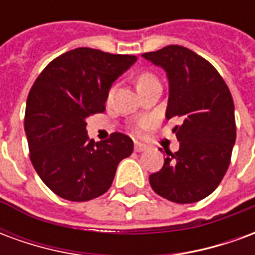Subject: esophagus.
Instances as JSON below:
<instances>
[{
  "label": "esophagus",
  "mask_w": 255,
  "mask_h": 255,
  "mask_svg": "<svg viewBox=\"0 0 255 255\" xmlns=\"http://www.w3.org/2000/svg\"><path fill=\"white\" fill-rule=\"evenodd\" d=\"M133 149H135V151H144V150L147 149V146L143 143H140V142H135V143H133Z\"/></svg>",
  "instance_id": "obj_1"
}]
</instances>
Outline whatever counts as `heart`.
Instances as JSON below:
<instances>
[{"mask_svg": "<svg viewBox=\"0 0 255 255\" xmlns=\"http://www.w3.org/2000/svg\"><path fill=\"white\" fill-rule=\"evenodd\" d=\"M154 79L155 78L151 75V73H142V75L138 78V86L147 83V82H151V80H154ZM146 124H147V122L140 123V126H146Z\"/></svg>", "mask_w": 255, "mask_h": 255, "instance_id": "obj_1", "label": "heart"}]
</instances>
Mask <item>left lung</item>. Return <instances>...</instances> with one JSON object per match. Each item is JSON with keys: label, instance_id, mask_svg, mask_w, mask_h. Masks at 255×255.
<instances>
[{"label": "left lung", "instance_id": "obj_1", "mask_svg": "<svg viewBox=\"0 0 255 255\" xmlns=\"http://www.w3.org/2000/svg\"><path fill=\"white\" fill-rule=\"evenodd\" d=\"M142 57L166 72L165 117L182 119L173 128L180 147L166 151L164 166L150 175V186L172 202H198L217 188L230 166L236 139L230 89L212 64L187 47L169 45Z\"/></svg>", "mask_w": 255, "mask_h": 255}]
</instances>
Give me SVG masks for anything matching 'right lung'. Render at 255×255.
<instances>
[{
  "instance_id": "add662e5",
  "label": "right lung",
  "mask_w": 255,
  "mask_h": 255,
  "mask_svg": "<svg viewBox=\"0 0 255 255\" xmlns=\"http://www.w3.org/2000/svg\"><path fill=\"white\" fill-rule=\"evenodd\" d=\"M135 61L78 47L47 64L31 87L24 117L30 158L58 197L84 202L105 194L119 162L132 154V139L124 133L97 143L89 139L86 120L105 111L113 82Z\"/></svg>"
}]
</instances>
